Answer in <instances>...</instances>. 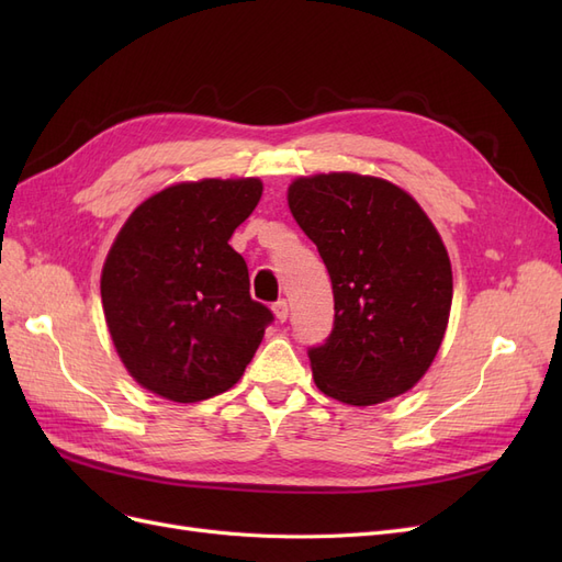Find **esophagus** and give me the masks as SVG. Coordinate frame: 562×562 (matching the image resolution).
Returning <instances> with one entry per match:
<instances>
[{"label": "esophagus", "instance_id": "34e87169", "mask_svg": "<svg viewBox=\"0 0 562 562\" xmlns=\"http://www.w3.org/2000/svg\"><path fill=\"white\" fill-rule=\"evenodd\" d=\"M271 312H274V316L283 323V321L288 318V302H285V300L274 302V304H271Z\"/></svg>", "mask_w": 562, "mask_h": 562}]
</instances>
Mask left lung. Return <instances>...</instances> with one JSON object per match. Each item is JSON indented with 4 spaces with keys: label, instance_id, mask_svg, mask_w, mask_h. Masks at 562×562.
I'll list each match as a JSON object with an SVG mask.
<instances>
[{
    "label": "left lung",
    "instance_id": "obj_1",
    "mask_svg": "<svg viewBox=\"0 0 562 562\" xmlns=\"http://www.w3.org/2000/svg\"><path fill=\"white\" fill-rule=\"evenodd\" d=\"M288 206L333 283V330L310 349L316 386L349 405L405 394L450 318L452 269L434 223L401 187L359 173L297 178Z\"/></svg>",
    "mask_w": 562,
    "mask_h": 562
}]
</instances>
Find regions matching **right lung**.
Instances as JSON below:
<instances>
[{"label": "right lung", "instance_id": "add662e5", "mask_svg": "<svg viewBox=\"0 0 562 562\" xmlns=\"http://www.w3.org/2000/svg\"><path fill=\"white\" fill-rule=\"evenodd\" d=\"M258 178L180 182L143 201L108 252L100 295L112 342L151 394L196 403L232 389L274 321L227 241Z\"/></svg>", "mask_w": 562, "mask_h": 562}]
</instances>
